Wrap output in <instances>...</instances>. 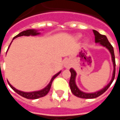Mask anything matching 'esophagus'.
I'll return each mask as SVG.
<instances>
[{
	"instance_id": "esophagus-1",
	"label": "esophagus",
	"mask_w": 120,
	"mask_h": 120,
	"mask_svg": "<svg viewBox=\"0 0 120 120\" xmlns=\"http://www.w3.org/2000/svg\"><path fill=\"white\" fill-rule=\"evenodd\" d=\"M64 67L65 68H67V69H69V68H71V64L69 62H66L64 64Z\"/></svg>"
}]
</instances>
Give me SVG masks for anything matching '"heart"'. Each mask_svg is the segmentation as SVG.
Segmentation results:
<instances>
[{
    "mask_svg": "<svg viewBox=\"0 0 120 120\" xmlns=\"http://www.w3.org/2000/svg\"><path fill=\"white\" fill-rule=\"evenodd\" d=\"M76 37H77V38H80V37H81V35H80V34H78V35H77ZM87 43V40H86L84 41V44H86Z\"/></svg>",
    "mask_w": 120,
    "mask_h": 120,
    "instance_id": "heart-1",
    "label": "heart"
}]
</instances>
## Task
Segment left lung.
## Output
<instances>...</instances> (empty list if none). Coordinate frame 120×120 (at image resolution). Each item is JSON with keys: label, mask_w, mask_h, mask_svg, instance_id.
I'll return each instance as SVG.
<instances>
[{"label": "left lung", "mask_w": 120, "mask_h": 120, "mask_svg": "<svg viewBox=\"0 0 120 120\" xmlns=\"http://www.w3.org/2000/svg\"><path fill=\"white\" fill-rule=\"evenodd\" d=\"M93 33L95 36V42L96 43H99L101 45H102L103 47H106L107 49L109 51V52L111 55V58H112V61L113 63V73H112V76L111 79V82L103 89H101V90H98L94 93H85L80 90L76 84V71L73 68H71L70 69V72L71 75L70 80H69V86H70L71 90L73 94L76 96L79 97L81 98H86V99H91V98H95L98 97L99 96L101 95L103 93L105 92L106 90L108 89V88L110 87L111 83H112L114 77H115V71H116V62H115V56H114V52L113 47L112 46V45L110 44V42H109L107 38L105 35L100 34L97 31L93 30Z\"/></svg>", "instance_id": "obj_1"}]
</instances>
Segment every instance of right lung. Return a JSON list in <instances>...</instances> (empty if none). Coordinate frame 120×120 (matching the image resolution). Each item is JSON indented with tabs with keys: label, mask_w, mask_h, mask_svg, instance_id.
<instances>
[{
	"label": "right lung",
	"mask_w": 120,
	"mask_h": 120,
	"mask_svg": "<svg viewBox=\"0 0 120 120\" xmlns=\"http://www.w3.org/2000/svg\"><path fill=\"white\" fill-rule=\"evenodd\" d=\"M38 31H37L36 30H26V31H24L21 32V33H20L19 34H18L17 36H15V37L13 38V39L14 40L15 38H16L17 37H22V36H37V35H38V34H40V33L39 32H38ZM13 42V40L11 41V42ZM10 44V45H11ZM10 45H9V46H10ZM9 47H8V49H9ZM61 73V71H60V72H58V73H56V75L53 76L51 78V80L50 81V82L49 83V84L47 85L45 88H44L42 90H37V91H33V92H24V91H21V90H19L17 89H15L14 87H13V86L9 83V82L8 81V84L9 85V86L11 87V88L13 89V90H15V92L17 93H18L19 95L22 96V97H24V98H27V99H37V98H41V97H43V96H44L47 94V93H49V91L50 89H51V84H52V81L54 80V79H55L56 76H57L60 73Z\"/></svg>",
	"instance_id": "right-lung-1"
}]
</instances>
